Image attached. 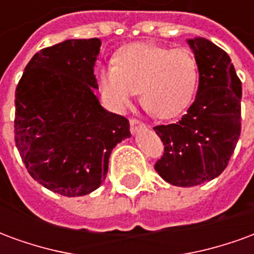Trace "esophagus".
I'll use <instances>...</instances> for the list:
<instances>
[{
	"instance_id": "esophagus-1",
	"label": "esophagus",
	"mask_w": 254,
	"mask_h": 254,
	"mask_svg": "<svg viewBox=\"0 0 254 254\" xmlns=\"http://www.w3.org/2000/svg\"><path fill=\"white\" fill-rule=\"evenodd\" d=\"M144 127H145V124L140 121V120H136V118L130 120V132L132 133H137L138 130H141Z\"/></svg>"
}]
</instances>
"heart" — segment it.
<instances>
[{
    "label": "heart",
    "mask_w": 254,
    "mask_h": 254,
    "mask_svg": "<svg viewBox=\"0 0 254 254\" xmlns=\"http://www.w3.org/2000/svg\"><path fill=\"white\" fill-rule=\"evenodd\" d=\"M198 80L196 58L185 49L134 43L114 56V66L98 72L102 99L111 110L125 111L140 91L152 116L166 120L190 105Z\"/></svg>",
    "instance_id": "b5f03b06"
}]
</instances>
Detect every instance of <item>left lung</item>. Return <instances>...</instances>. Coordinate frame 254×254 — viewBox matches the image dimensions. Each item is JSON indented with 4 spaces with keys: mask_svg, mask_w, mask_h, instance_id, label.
I'll return each mask as SVG.
<instances>
[{
    "mask_svg": "<svg viewBox=\"0 0 254 254\" xmlns=\"http://www.w3.org/2000/svg\"><path fill=\"white\" fill-rule=\"evenodd\" d=\"M198 67V89L176 124L154 127L165 145L155 170L176 187H194L219 177L241 134L242 85L229 54L204 38L188 41Z\"/></svg>",
    "mask_w": 254,
    "mask_h": 254,
    "instance_id": "left-lung-1",
    "label": "left lung"
}]
</instances>
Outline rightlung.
I'll return each instance as SVG.
<instances>
[{
  "instance_id": "1",
  "label": "right lung",
  "mask_w": 254,
  "mask_h": 254,
  "mask_svg": "<svg viewBox=\"0 0 254 254\" xmlns=\"http://www.w3.org/2000/svg\"><path fill=\"white\" fill-rule=\"evenodd\" d=\"M102 42L67 39L27 64L14 92V141L30 176L63 196L100 187L113 148L130 137L125 117L105 110L94 94Z\"/></svg>"
}]
</instances>
